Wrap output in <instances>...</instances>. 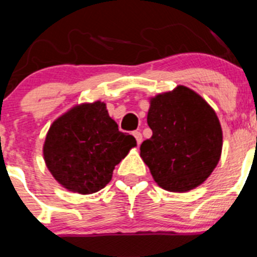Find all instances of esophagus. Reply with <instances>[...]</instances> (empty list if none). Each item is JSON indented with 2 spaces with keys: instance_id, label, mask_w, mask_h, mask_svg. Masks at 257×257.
Listing matches in <instances>:
<instances>
[{
  "instance_id": "1",
  "label": "esophagus",
  "mask_w": 257,
  "mask_h": 257,
  "mask_svg": "<svg viewBox=\"0 0 257 257\" xmlns=\"http://www.w3.org/2000/svg\"><path fill=\"white\" fill-rule=\"evenodd\" d=\"M134 136H135V139H136V143H138V145L142 144L143 142V135L140 131H134Z\"/></svg>"
}]
</instances>
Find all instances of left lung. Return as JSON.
I'll return each mask as SVG.
<instances>
[{
  "instance_id": "8db88e82",
  "label": "left lung",
  "mask_w": 257,
  "mask_h": 257,
  "mask_svg": "<svg viewBox=\"0 0 257 257\" xmlns=\"http://www.w3.org/2000/svg\"><path fill=\"white\" fill-rule=\"evenodd\" d=\"M140 157L161 188L188 192L201 185L219 163L222 131L216 113L198 94L178 86L151 99Z\"/></svg>"
}]
</instances>
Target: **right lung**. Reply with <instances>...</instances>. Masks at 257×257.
<instances>
[{"mask_svg":"<svg viewBox=\"0 0 257 257\" xmlns=\"http://www.w3.org/2000/svg\"><path fill=\"white\" fill-rule=\"evenodd\" d=\"M136 145L121 133L105 104L76 105L50 127L44 144L47 169L70 192L91 194L112 180L115 165Z\"/></svg>","mask_w":257,"mask_h":257,"instance_id":"1","label":"right lung"}]
</instances>
